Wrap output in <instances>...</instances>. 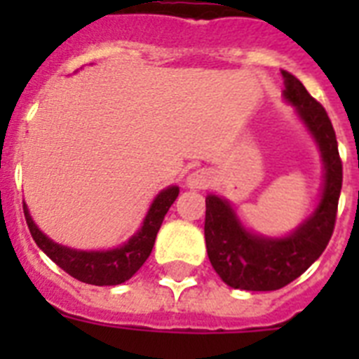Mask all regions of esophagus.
Wrapping results in <instances>:
<instances>
[{"label":"esophagus","instance_id":"esophagus-1","mask_svg":"<svg viewBox=\"0 0 359 359\" xmlns=\"http://www.w3.org/2000/svg\"><path fill=\"white\" fill-rule=\"evenodd\" d=\"M210 182H212V173L208 169H196L186 179L188 188H194V190H203V188L210 186Z\"/></svg>","mask_w":359,"mask_h":359}]
</instances>
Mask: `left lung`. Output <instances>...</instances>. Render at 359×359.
I'll use <instances>...</instances> for the list:
<instances>
[{"label": "left lung", "instance_id": "left-lung-1", "mask_svg": "<svg viewBox=\"0 0 359 359\" xmlns=\"http://www.w3.org/2000/svg\"><path fill=\"white\" fill-rule=\"evenodd\" d=\"M285 102L317 143L323 162V190L315 210L285 236L259 235L240 222L235 207L222 196H207L205 240L210 264L222 281L240 290H278L300 278L326 250L334 233L343 184L334 126L326 109L296 76L281 70Z\"/></svg>", "mask_w": 359, "mask_h": 359}]
</instances>
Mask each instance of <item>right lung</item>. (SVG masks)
<instances>
[{
    "label": "right lung",
    "instance_id": "1",
    "mask_svg": "<svg viewBox=\"0 0 359 359\" xmlns=\"http://www.w3.org/2000/svg\"><path fill=\"white\" fill-rule=\"evenodd\" d=\"M179 197V186H168L163 188L154 201L149 207L143 224L137 229V233L130 236L128 242H124L119 248L111 250H74L69 245L57 244L52 238H48L42 233L36 224L33 222L29 214V208L24 203V214L29 233L36 245L52 259L59 268L72 276L78 281L89 285H121L128 281L134 276L143 262L149 259L156 240L160 225H162L169 207L173 205L175 199Z\"/></svg>",
    "mask_w": 359,
    "mask_h": 359
}]
</instances>
